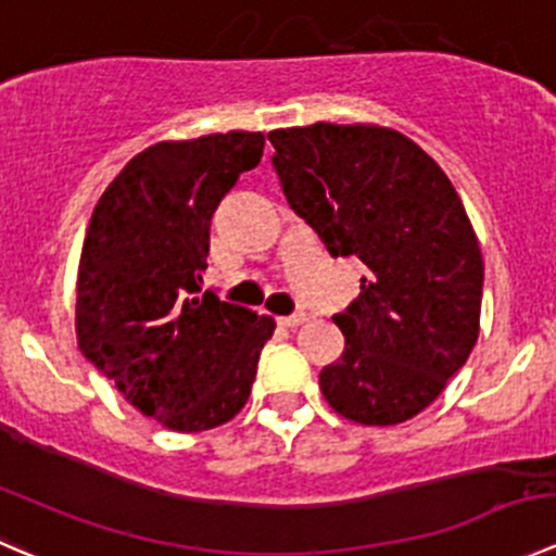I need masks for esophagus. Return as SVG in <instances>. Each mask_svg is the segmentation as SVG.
<instances>
[{"label": "esophagus", "mask_w": 556, "mask_h": 556, "mask_svg": "<svg viewBox=\"0 0 556 556\" xmlns=\"http://www.w3.org/2000/svg\"><path fill=\"white\" fill-rule=\"evenodd\" d=\"M307 316L305 313H294V316H280L278 324L280 327H300V324H305Z\"/></svg>", "instance_id": "34e87169"}]
</instances>
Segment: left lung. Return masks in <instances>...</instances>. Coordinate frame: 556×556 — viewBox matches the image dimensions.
<instances>
[{
  "instance_id": "left-lung-1",
  "label": "left lung",
  "mask_w": 556,
  "mask_h": 556,
  "mask_svg": "<svg viewBox=\"0 0 556 556\" xmlns=\"http://www.w3.org/2000/svg\"><path fill=\"white\" fill-rule=\"evenodd\" d=\"M286 200L332 256L367 267L332 318L343 354L318 376L334 414L367 427L414 419L465 365L481 329L483 256L448 175L378 124L273 129Z\"/></svg>"
}]
</instances>
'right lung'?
I'll use <instances>...</instances> for the list:
<instances>
[{
  "label": "right lung",
  "instance_id": "1",
  "mask_svg": "<svg viewBox=\"0 0 556 556\" xmlns=\"http://www.w3.org/2000/svg\"><path fill=\"white\" fill-rule=\"evenodd\" d=\"M265 151L262 131L162 140L99 197L80 251L75 332L126 403L175 432L243 410L273 316L205 291L211 222Z\"/></svg>",
  "mask_w": 556,
  "mask_h": 556
}]
</instances>
